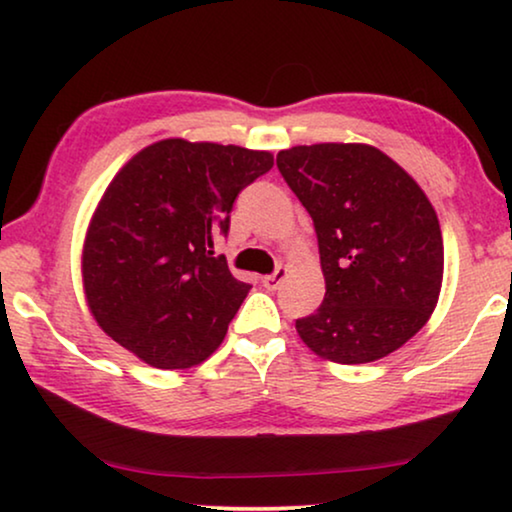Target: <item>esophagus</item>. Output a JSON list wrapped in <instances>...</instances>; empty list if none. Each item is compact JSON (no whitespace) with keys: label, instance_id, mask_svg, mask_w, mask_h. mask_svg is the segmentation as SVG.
I'll use <instances>...</instances> for the list:
<instances>
[{"label":"esophagus","instance_id":"34e87169","mask_svg":"<svg viewBox=\"0 0 512 512\" xmlns=\"http://www.w3.org/2000/svg\"><path fill=\"white\" fill-rule=\"evenodd\" d=\"M285 278H287V266H278V269L273 271L271 276H264L262 278V285L273 292V289H278L282 282H285Z\"/></svg>","mask_w":512,"mask_h":512}]
</instances>
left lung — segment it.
Wrapping results in <instances>:
<instances>
[{
    "instance_id": "left-lung-1",
    "label": "left lung",
    "mask_w": 512,
    "mask_h": 512,
    "mask_svg": "<svg viewBox=\"0 0 512 512\" xmlns=\"http://www.w3.org/2000/svg\"><path fill=\"white\" fill-rule=\"evenodd\" d=\"M276 163L310 213L326 280L324 303L296 319L301 340L345 365L395 352L430 319L444 278L430 200L370 144L292 147Z\"/></svg>"
}]
</instances>
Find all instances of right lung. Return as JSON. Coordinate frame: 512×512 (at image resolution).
Returning <instances> with one entry per match:
<instances>
[{
  "label": "right lung",
  "mask_w": 512,
  "mask_h": 512,
  "mask_svg": "<svg viewBox=\"0 0 512 512\" xmlns=\"http://www.w3.org/2000/svg\"><path fill=\"white\" fill-rule=\"evenodd\" d=\"M273 167L269 151L160 140L121 167L91 218L82 280L114 342L160 370L202 363L250 285L213 255L234 200Z\"/></svg>",
  "instance_id": "add662e5"
}]
</instances>
